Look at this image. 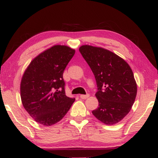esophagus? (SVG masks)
Listing matches in <instances>:
<instances>
[{"mask_svg":"<svg viewBox=\"0 0 158 158\" xmlns=\"http://www.w3.org/2000/svg\"><path fill=\"white\" fill-rule=\"evenodd\" d=\"M90 96V95L89 94V93H87L86 95H80V98H81V99H86L88 98Z\"/></svg>","mask_w":158,"mask_h":158,"instance_id":"34e87169","label":"esophagus"}]
</instances>
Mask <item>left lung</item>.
I'll list each match as a JSON object with an SVG mask.
<instances>
[{"label": "left lung", "mask_w": 158, "mask_h": 158, "mask_svg": "<svg viewBox=\"0 0 158 158\" xmlns=\"http://www.w3.org/2000/svg\"><path fill=\"white\" fill-rule=\"evenodd\" d=\"M83 58L94 74L98 107L93 114L106 125L121 121L129 113L137 95V84L129 65L118 56L100 47L83 45Z\"/></svg>", "instance_id": "1"}]
</instances>
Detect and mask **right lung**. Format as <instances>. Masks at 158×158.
I'll list each match as a JSON object with an SVG mask.
<instances>
[{"label": "right lung", "instance_id": "add662e5", "mask_svg": "<svg viewBox=\"0 0 158 158\" xmlns=\"http://www.w3.org/2000/svg\"><path fill=\"white\" fill-rule=\"evenodd\" d=\"M75 51L55 45L31 61L21 81V98L36 122L50 126L60 121L75 98L65 95L63 74Z\"/></svg>", "mask_w": 158, "mask_h": 158}]
</instances>
